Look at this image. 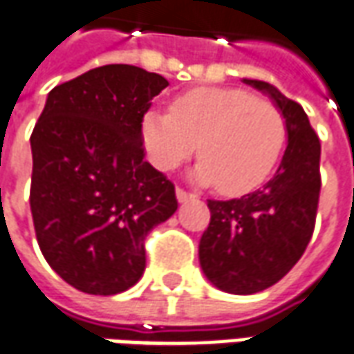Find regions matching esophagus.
I'll return each instance as SVG.
<instances>
[{"label":"esophagus","mask_w":354,"mask_h":354,"mask_svg":"<svg viewBox=\"0 0 354 354\" xmlns=\"http://www.w3.org/2000/svg\"><path fill=\"white\" fill-rule=\"evenodd\" d=\"M176 197H178V201H180V203H185L187 199H194L195 195L187 194V192H185V189H182V187H176Z\"/></svg>","instance_id":"34e87169"}]
</instances>
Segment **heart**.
<instances>
[{"label": "heart", "instance_id": "b5f03b06", "mask_svg": "<svg viewBox=\"0 0 354 354\" xmlns=\"http://www.w3.org/2000/svg\"><path fill=\"white\" fill-rule=\"evenodd\" d=\"M288 128L272 101L237 88H195L170 113L147 111L142 140L159 170L176 169L197 147L194 178L220 194L243 195L263 184L280 159Z\"/></svg>", "mask_w": 354, "mask_h": 354}]
</instances>
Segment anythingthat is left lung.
I'll return each instance as SVG.
<instances>
[{"mask_svg": "<svg viewBox=\"0 0 354 354\" xmlns=\"http://www.w3.org/2000/svg\"><path fill=\"white\" fill-rule=\"evenodd\" d=\"M280 109L288 147L274 176L230 201L209 199L211 222L199 241V263L212 286L253 295L288 274L313 237L320 197V140L297 101L263 80H243Z\"/></svg>", "mask_w": 354, "mask_h": 354, "instance_id": "left-lung-1", "label": "left lung"}]
</instances>
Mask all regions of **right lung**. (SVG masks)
<instances>
[{"label":"right lung","mask_w":354,"mask_h":354,"mask_svg":"<svg viewBox=\"0 0 354 354\" xmlns=\"http://www.w3.org/2000/svg\"><path fill=\"white\" fill-rule=\"evenodd\" d=\"M169 86L105 65L49 91L30 136V211L48 264L73 288L117 295L145 270V237L178 209L174 184L145 160L143 115Z\"/></svg>","instance_id":"1"}]
</instances>
